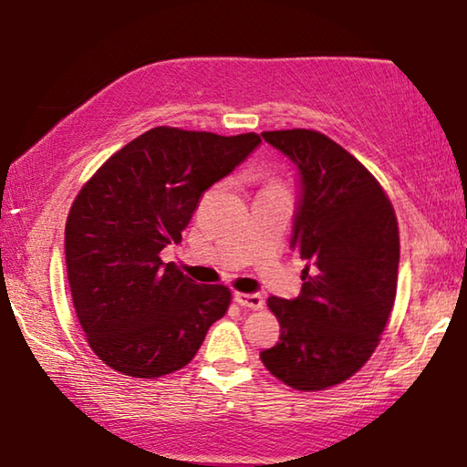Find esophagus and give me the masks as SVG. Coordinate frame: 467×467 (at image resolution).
Segmentation results:
<instances>
[{
    "label": "esophagus",
    "mask_w": 467,
    "mask_h": 467,
    "mask_svg": "<svg viewBox=\"0 0 467 467\" xmlns=\"http://www.w3.org/2000/svg\"><path fill=\"white\" fill-rule=\"evenodd\" d=\"M234 302L239 306H245V308L257 310L264 306V297L260 294H243V291H234Z\"/></svg>",
    "instance_id": "34e87169"
}]
</instances>
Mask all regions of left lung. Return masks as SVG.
I'll return each instance as SVG.
<instances>
[{
  "label": "left lung",
  "instance_id": "left-lung-1",
  "mask_svg": "<svg viewBox=\"0 0 467 467\" xmlns=\"http://www.w3.org/2000/svg\"><path fill=\"white\" fill-rule=\"evenodd\" d=\"M297 167L291 249L306 260L294 300L268 297L278 344L260 354L285 384L317 392L363 367L384 333L399 278V222L378 180L315 130L262 131Z\"/></svg>",
  "mask_w": 467,
  "mask_h": 467
}]
</instances>
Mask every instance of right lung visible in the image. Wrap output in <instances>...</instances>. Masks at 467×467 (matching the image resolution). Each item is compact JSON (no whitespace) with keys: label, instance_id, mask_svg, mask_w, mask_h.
Instances as JSON below:
<instances>
[{"label":"right lung","instance_id":"add662e5","mask_svg":"<svg viewBox=\"0 0 467 467\" xmlns=\"http://www.w3.org/2000/svg\"><path fill=\"white\" fill-rule=\"evenodd\" d=\"M262 144L257 134L152 128L104 163L73 201L67 275L81 329L104 365L161 378L189 365L231 289L197 285L161 249L182 241L212 184Z\"/></svg>","mask_w":467,"mask_h":467}]
</instances>
